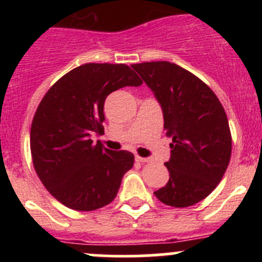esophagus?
Returning a JSON list of instances; mask_svg holds the SVG:
<instances>
[{
    "label": "esophagus",
    "instance_id": "1",
    "mask_svg": "<svg viewBox=\"0 0 262 262\" xmlns=\"http://www.w3.org/2000/svg\"><path fill=\"white\" fill-rule=\"evenodd\" d=\"M136 161H138V162H142V163H146V162H149V158L141 157V156H136Z\"/></svg>",
    "mask_w": 262,
    "mask_h": 262
}]
</instances>
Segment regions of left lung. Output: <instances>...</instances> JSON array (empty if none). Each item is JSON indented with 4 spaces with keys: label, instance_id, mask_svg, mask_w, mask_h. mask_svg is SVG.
<instances>
[{
    "label": "left lung",
    "instance_id": "left-lung-1",
    "mask_svg": "<svg viewBox=\"0 0 262 262\" xmlns=\"http://www.w3.org/2000/svg\"><path fill=\"white\" fill-rule=\"evenodd\" d=\"M152 90L163 113L171 157L170 180L155 191L166 205L185 208L205 199L223 178L232 152L228 119L215 94L175 63L132 64Z\"/></svg>",
    "mask_w": 262,
    "mask_h": 262
}]
</instances>
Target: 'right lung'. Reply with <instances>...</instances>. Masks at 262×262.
<instances>
[{
    "mask_svg": "<svg viewBox=\"0 0 262 262\" xmlns=\"http://www.w3.org/2000/svg\"><path fill=\"white\" fill-rule=\"evenodd\" d=\"M142 83L126 64L87 63L59 78L43 97L31 124V157L40 181L63 205L90 212L115 199L134 156L95 144L91 136L104 130L107 95Z\"/></svg>",
    "mask_w": 262,
    "mask_h": 262,
    "instance_id": "obj_1",
    "label": "right lung"
}]
</instances>
